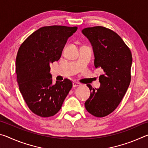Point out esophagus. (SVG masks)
I'll return each instance as SVG.
<instances>
[{"mask_svg":"<svg viewBox=\"0 0 148 148\" xmlns=\"http://www.w3.org/2000/svg\"><path fill=\"white\" fill-rule=\"evenodd\" d=\"M80 86V84L77 83V82H73L72 83V86H73V87H77V86Z\"/></svg>","mask_w":148,"mask_h":148,"instance_id":"esophagus-1","label":"esophagus"}]
</instances>
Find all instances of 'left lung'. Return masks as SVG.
<instances>
[{
	"instance_id": "left-lung-1",
	"label": "left lung",
	"mask_w": 148,
	"mask_h": 148,
	"mask_svg": "<svg viewBox=\"0 0 148 148\" xmlns=\"http://www.w3.org/2000/svg\"><path fill=\"white\" fill-rule=\"evenodd\" d=\"M93 49L95 68H101V87L92 88L87 84L91 94L85 102L89 113L103 117L118 106L131 82L132 54L131 50L116 32L97 26L82 30Z\"/></svg>"
}]
</instances>
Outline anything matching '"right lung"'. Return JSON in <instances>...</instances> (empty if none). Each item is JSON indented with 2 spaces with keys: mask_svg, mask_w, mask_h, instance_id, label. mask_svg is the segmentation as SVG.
Returning a JSON list of instances; mask_svg holds the SVG:
<instances>
[{
  "mask_svg": "<svg viewBox=\"0 0 148 148\" xmlns=\"http://www.w3.org/2000/svg\"><path fill=\"white\" fill-rule=\"evenodd\" d=\"M77 29L61 25L41 27L19 47L16 61L17 82L29 108L37 116L56 115L72 88L68 79L52 84L49 64L60 59L67 40Z\"/></svg>",
  "mask_w": 148,
  "mask_h": 148,
  "instance_id": "obj_1",
  "label": "right lung"
}]
</instances>
